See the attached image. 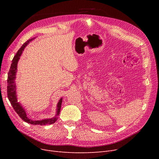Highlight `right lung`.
<instances>
[{"instance_id": "right-lung-1", "label": "right lung", "mask_w": 159, "mask_h": 159, "mask_svg": "<svg viewBox=\"0 0 159 159\" xmlns=\"http://www.w3.org/2000/svg\"><path fill=\"white\" fill-rule=\"evenodd\" d=\"M34 38L27 40L25 44H24L20 49L18 50L16 55L14 56V58L12 61V64L11 66V68L9 70L8 74V80H7V95L8 98L10 101L11 104L14 111L16 112V113L19 115L22 120H24L25 122L30 123L32 125H48V124H52L55 123L57 121V116H58L60 109H61V105L62 103V98H61L59 101L57 105V110H56V117L51 118V119H43L40 121V120H37V121H33V120L30 119L29 118L27 117V115L26 113V111L24 107L22 106L20 103L18 102L17 98H16V85H15V79H16V73L17 71V64L18 61L20 59V56H21L22 53L25 48V47L27 46V44L31 42Z\"/></svg>"}]
</instances>
